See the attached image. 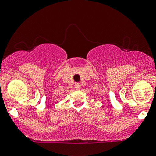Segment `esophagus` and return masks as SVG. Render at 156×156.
Wrapping results in <instances>:
<instances>
[{
	"mask_svg": "<svg viewBox=\"0 0 156 156\" xmlns=\"http://www.w3.org/2000/svg\"><path fill=\"white\" fill-rule=\"evenodd\" d=\"M75 87L76 90H79L80 87H81V84H80V83H75Z\"/></svg>",
	"mask_w": 156,
	"mask_h": 156,
	"instance_id": "34e87169",
	"label": "esophagus"
}]
</instances>
